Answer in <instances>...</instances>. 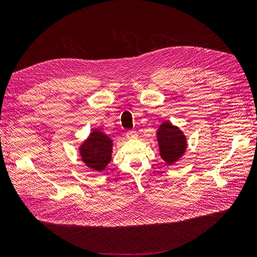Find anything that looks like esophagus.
<instances>
[{"label": "esophagus", "instance_id": "1", "mask_svg": "<svg viewBox=\"0 0 257 257\" xmlns=\"http://www.w3.org/2000/svg\"><path fill=\"white\" fill-rule=\"evenodd\" d=\"M138 137L136 132H127L126 133V138L127 139H136Z\"/></svg>", "mask_w": 257, "mask_h": 257}]
</instances>
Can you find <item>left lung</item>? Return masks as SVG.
<instances>
[{
  "label": "left lung",
  "instance_id": "left-lung-1",
  "mask_svg": "<svg viewBox=\"0 0 257 257\" xmlns=\"http://www.w3.org/2000/svg\"><path fill=\"white\" fill-rule=\"evenodd\" d=\"M157 141L162 160L168 166L174 165L182 158L188 148L186 136L180 127L172 122L164 121L157 131Z\"/></svg>",
  "mask_w": 257,
  "mask_h": 257
}]
</instances>
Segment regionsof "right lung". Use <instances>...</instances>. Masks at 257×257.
Here are the masks:
<instances>
[{
    "label": "right lung",
    "instance_id": "add662e5",
    "mask_svg": "<svg viewBox=\"0 0 257 257\" xmlns=\"http://www.w3.org/2000/svg\"><path fill=\"white\" fill-rule=\"evenodd\" d=\"M113 141L98 128L92 130L89 136L78 147L81 162L93 172L102 173L112 157Z\"/></svg>",
    "mask_w": 257,
    "mask_h": 257
}]
</instances>
